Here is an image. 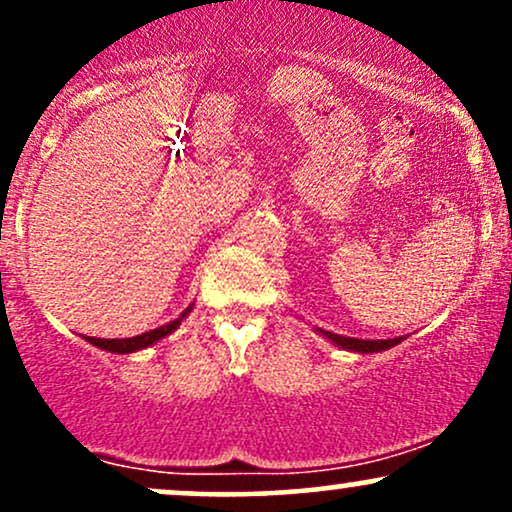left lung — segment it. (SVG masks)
Instances as JSON below:
<instances>
[{"instance_id":"8db88e82","label":"left lung","mask_w":512,"mask_h":512,"mask_svg":"<svg viewBox=\"0 0 512 512\" xmlns=\"http://www.w3.org/2000/svg\"><path fill=\"white\" fill-rule=\"evenodd\" d=\"M322 337L330 339L332 344L342 346V349L349 351H358V354H378V351L390 349V346H397L402 342L404 337H395V339H354V337H342V334H334V332H325V330H317Z\"/></svg>"}]
</instances>
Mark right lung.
<instances>
[{
  "label": "right lung",
  "instance_id": "right-lung-1",
  "mask_svg": "<svg viewBox=\"0 0 512 512\" xmlns=\"http://www.w3.org/2000/svg\"><path fill=\"white\" fill-rule=\"evenodd\" d=\"M190 310H192V305H187V308L180 313V317H175L173 322H168V325H163V327H156V330H151V332L137 334V337H129V339H96V337H88L86 342L93 344V346H98V349H103V351H113V354H134V351L146 349V346L156 344L158 339L168 337L170 332L178 330L180 322L185 320L187 315H190Z\"/></svg>",
  "mask_w": 512,
  "mask_h": 512
}]
</instances>
